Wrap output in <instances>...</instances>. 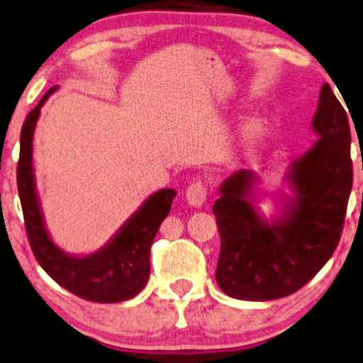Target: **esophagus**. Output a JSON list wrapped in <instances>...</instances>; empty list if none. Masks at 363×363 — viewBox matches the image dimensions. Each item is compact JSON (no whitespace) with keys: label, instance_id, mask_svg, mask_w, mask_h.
<instances>
[{"label":"esophagus","instance_id":"34e87169","mask_svg":"<svg viewBox=\"0 0 363 363\" xmlns=\"http://www.w3.org/2000/svg\"><path fill=\"white\" fill-rule=\"evenodd\" d=\"M185 197H186V201H189V204H192V206H196V208L203 206L204 201H206V197H208V189H206V185H204V182L196 180V182L190 183L189 189H186V192H185Z\"/></svg>","mask_w":363,"mask_h":363}]
</instances>
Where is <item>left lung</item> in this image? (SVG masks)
<instances>
[{"instance_id": "1", "label": "left lung", "mask_w": 363, "mask_h": 363, "mask_svg": "<svg viewBox=\"0 0 363 363\" xmlns=\"http://www.w3.org/2000/svg\"><path fill=\"white\" fill-rule=\"evenodd\" d=\"M313 129L320 140L295 160V197L281 223L264 222L246 201L252 173L222 185L213 213L220 233L216 283L229 297L272 301L297 292L327 264L345 227L353 185L351 133L330 85L321 87Z\"/></svg>"}]
</instances>
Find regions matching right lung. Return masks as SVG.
<instances>
[{"instance_id":"1","label":"right lung","mask_w":363,"mask_h":363,"mask_svg":"<svg viewBox=\"0 0 363 363\" xmlns=\"http://www.w3.org/2000/svg\"><path fill=\"white\" fill-rule=\"evenodd\" d=\"M54 89L52 87L28 115L21 130L17 189L28 241L43 271L68 292L101 304L127 301L140 294L150 278L152 242L162 220L169 215L177 192L173 189L155 192L122 227L113 241L98 253L89 257H69L62 253L45 230L33 178V130L40 108Z\"/></svg>"}]
</instances>
